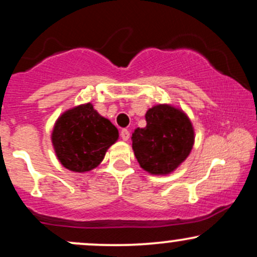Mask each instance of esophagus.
<instances>
[{"mask_svg": "<svg viewBox=\"0 0 257 257\" xmlns=\"http://www.w3.org/2000/svg\"><path fill=\"white\" fill-rule=\"evenodd\" d=\"M129 137H131L129 132L126 131V129H122V132H120V138H122V140L123 141H128Z\"/></svg>", "mask_w": 257, "mask_h": 257, "instance_id": "esophagus-1", "label": "esophagus"}]
</instances>
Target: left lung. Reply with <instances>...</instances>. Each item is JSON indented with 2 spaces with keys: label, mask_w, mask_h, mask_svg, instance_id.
Here are the masks:
<instances>
[{
  "label": "left lung",
  "mask_w": 257,
  "mask_h": 257,
  "mask_svg": "<svg viewBox=\"0 0 257 257\" xmlns=\"http://www.w3.org/2000/svg\"><path fill=\"white\" fill-rule=\"evenodd\" d=\"M145 118V128H137L132 135L135 157L149 174H172L193 149L192 122L182 108L170 104L152 106Z\"/></svg>",
  "instance_id": "8db88e82"
}]
</instances>
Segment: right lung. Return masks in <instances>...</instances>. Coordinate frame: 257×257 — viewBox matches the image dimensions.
<instances>
[{
  "mask_svg": "<svg viewBox=\"0 0 257 257\" xmlns=\"http://www.w3.org/2000/svg\"><path fill=\"white\" fill-rule=\"evenodd\" d=\"M118 137V129L87 102L63 112L55 120L51 139L61 166L87 173L101 163Z\"/></svg>",
  "mask_w": 257,
  "mask_h": 257,
  "instance_id": "right-lung-1",
  "label": "right lung"
}]
</instances>
